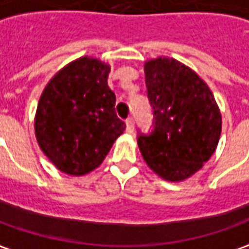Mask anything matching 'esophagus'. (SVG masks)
Listing matches in <instances>:
<instances>
[{
  "label": "esophagus",
  "instance_id": "1",
  "mask_svg": "<svg viewBox=\"0 0 249 249\" xmlns=\"http://www.w3.org/2000/svg\"><path fill=\"white\" fill-rule=\"evenodd\" d=\"M125 123H126V132L132 133L133 132V126H135V121H133V117H128Z\"/></svg>",
  "mask_w": 249,
  "mask_h": 249
}]
</instances>
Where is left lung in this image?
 <instances>
[{
  "instance_id": "1",
  "label": "left lung",
  "mask_w": 249,
  "mask_h": 249,
  "mask_svg": "<svg viewBox=\"0 0 249 249\" xmlns=\"http://www.w3.org/2000/svg\"><path fill=\"white\" fill-rule=\"evenodd\" d=\"M147 98L153 108L149 132L138 129V146L147 165L178 182L196 174L216 149L222 117L201 78L175 59L144 65Z\"/></svg>"
}]
</instances>
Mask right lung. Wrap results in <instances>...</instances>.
<instances>
[{
	"label": "right lung",
	"instance_id": "obj_1",
	"mask_svg": "<svg viewBox=\"0 0 249 249\" xmlns=\"http://www.w3.org/2000/svg\"><path fill=\"white\" fill-rule=\"evenodd\" d=\"M107 65L81 57L60 70L44 89L36 114L41 150L69 175H85L102 164L124 132L108 88Z\"/></svg>",
	"mask_w": 249,
	"mask_h": 249
}]
</instances>
